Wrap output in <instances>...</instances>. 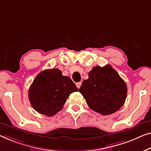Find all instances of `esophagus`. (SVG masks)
I'll return each mask as SVG.
<instances>
[{"label": "esophagus", "mask_w": 151, "mask_h": 151, "mask_svg": "<svg viewBox=\"0 0 151 151\" xmlns=\"http://www.w3.org/2000/svg\"><path fill=\"white\" fill-rule=\"evenodd\" d=\"M76 86L77 88L79 89L81 86V82H78V83H76Z\"/></svg>", "instance_id": "34e87169"}]
</instances>
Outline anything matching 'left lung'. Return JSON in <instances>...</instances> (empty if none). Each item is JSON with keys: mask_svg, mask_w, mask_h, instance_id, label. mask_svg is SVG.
<instances>
[{"mask_svg": "<svg viewBox=\"0 0 151 151\" xmlns=\"http://www.w3.org/2000/svg\"><path fill=\"white\" fill-rule=\"evenodd\" d=\"M84 80L79 92L88 105L101 115H109L120 109L127 98L124 80L110 65L93 68Z\"/></svg>", "mask_w": 151, "mask_h": 151, "instance_id": "1", "label": "left lung"}]
</instances>
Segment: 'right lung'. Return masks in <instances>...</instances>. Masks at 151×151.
I'll return each instance as SVG.
<instances>
[{
    "mask_svg": "<svg viewBox=\"0 0 151 151\" xmlns=\"http://www.w3.org/2000/svg\"><path fill=\"white\" fill-rule=\"evenodd\" d=\"M78 90L70 78L52 68L38 74L29 88V99L38 113L52 116L61 110L70 94Z\"/></svg>",
    "mask_w": 151,
    "mask_h": 151,
    "instance_id": "1",
    "label": "right lung"
}]
</instances>
